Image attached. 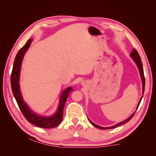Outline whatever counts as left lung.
<instances>
[{
    "label": "left lung",
    "instance_id": "obj_1",
    "mask_svg": "<svg viewBox=\"0 0 156 156\" xmlns=\"http://www.w3.org/2000/svg\"><path fill=\"white\" fill-rule=\"evenodd\" d=\"M130 56H131V57L132 58H133V60H134V62H135V64H136V66H137V67H138V68H139V72H140V77H141V80H142V83H143V93L144 94V87H145V77H144V75L143 66L142 62H141L140 57V56H139V53H138V52L136 51V50L135 49H133V50H132V52L131 53ZM143 96H141V98H140V101H139V103H138L137 107H136V109H137L139 106V104H140L141 100H142ZM135 112H133V114H132V115L128 118V119H127L126 120H124L123 122H120V123H118L117 124H116V125H115V126H111V127H103L99 126L95 124L94 123H93V122H91L89 119H88V120H89L90 122V123H91L94 126H95L96 127H98V128H99V129H108L115 128V127H119V126H121V125H122V124H124L127 123V122H128L132 119V118H133V116H134Z\"/></svg>",
    "mask_w": 156,
    "mask_h": 156
}]
</instances>
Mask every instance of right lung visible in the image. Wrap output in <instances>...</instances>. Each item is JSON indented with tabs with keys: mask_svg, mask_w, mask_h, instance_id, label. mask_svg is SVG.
<instances>
[{
	"mask_svg": "<svg viewBox=\"0 0 156 156\" xmlns=\"http://www.w3.org/2000/svg\"><path fill=\"white\" fill-rule=\"evenodd\" d=\"M32 41V39H29L27 41L26 44L19 51L16 56L15 60H14L11 74V87L12 92L21 112L28 122L37 127H42V128H53V127L58 126L62 122L65 103L69 96L68 94L70 91L72 90V88L70 87L63 91L60 98L58 107L53 115L51 116H41L36 114L35 112H33L30 109V108L27 105V103L22 98L20 86V77L23 56H24L26 51L29 48Z\"/></svg>",
	"mask_w": 156,
	"mask_h": 156,
	"instance_id": "1",
	"label": "right lung"
}]
</instances>
